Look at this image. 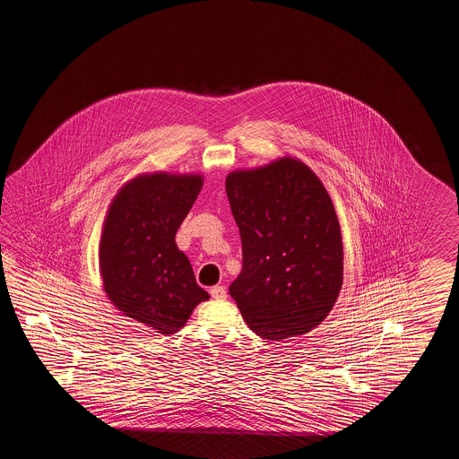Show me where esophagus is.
I'll return each instance as SVG.
<instances>
[{
    "mask_svg": "<svg viewBox=\"0 0 459 459\" xmlns=\"http://www.w3.org/2000/svg\"><path fill=\"white\" fill-rule=\"evenodd\" d=\"M210 295L213 297V299H218V300H225L226 297V289L223 285H215V287H212L210 289Z\"/></svg>",
    "mask_w": 459,
    "mask_h": 459,
    "instance_id": "34e87169",
    "label": "esophagus"
}]
</instances>
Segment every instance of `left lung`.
I'll list each match as a JSON object with an SVG mask.
<instances>
[{
  "mask_svg": "<svg viewBox=\"0 0 459 459\" xmlns=\"http://www.w3.org/2000/svg\"><path fill=\"white\" fill-rule=\"evenodd\" d=\"M243 244L230 295L257 336L283 342L326 318L342 283V230L328 192L308 167L281 159L226 177Z\"/></svg>",
  "mask_w": 459,
  "mask_h": 459,
  "instance_id": "obj_1",
  "label": "left lung"
}]
</instances>
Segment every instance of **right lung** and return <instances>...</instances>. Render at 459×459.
Returning <instances> with one entry per match:
<instances>
[{
    "label": "right lung",
    "mask_w": 459,
    "mask_h": 459,
    "mask_svg": "<svg viewBox=\"0 0 459 459\" xmlns=\"http://www.w3.org/2000/svg\"><path fill=\"white\" fill-rule=\"evenodd\" d=\"M200 188L198 176L137 177L113 200L101 234L100 264L109 300L162 334L178 332L208 299L176 244Z\"/></svg>",
    "instance_id": "obj_1"
}]
</instances>
